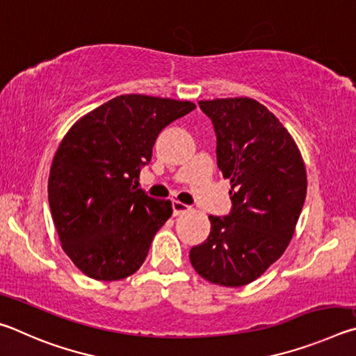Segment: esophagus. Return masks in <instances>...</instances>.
I'll use <instances>...</instances> for the list:
<instances>
[{
  "instance_id": "34e87169",
  "label": "esophagus",
  "mask_w": 356,
  "mask_h": 356,
  "mask_svg": "<svg viewBox=\"0 0 356 356\" xmlns=\"http://www.w3.org/2000/svg\"><path fill=\"white\" fill-rule=\"evenodd\" d=\"M190 210V207L186 206V204L180 202V201H172V215L177 216V215H182L186 213Z\"/></svg>"
}]
</instances>
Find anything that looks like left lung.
I'll list each match as a JSON object with an SVG mask.
<instances>
[{
    "label": "left lung",
    "mask_w": 356,
    "mask_h": 356,
    "mask_svg": "<svg viewBox=\"0 0 356 356\" xmlns=\"http://www.w3.org/2000/svg\"><path fill=\"white\" fill-rule=\"evenodd\" d=\"M213 124L216 163L231 180L232 209L210 215L207 240L190 250L204 280L240 287L257 280L286 251L303 209L306 170L278 118L248 97L201 100Z\"/></svg>",
    "instance_id": "1"
}]
</instances>
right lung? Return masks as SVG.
<instances>
[{"label":"right lung","instance_id":"add662e5","mask_svg":"<svg viewBox=\"0 0 356 356\" xmlns=\"http://www.w3.org/2000/svg\"><path fill=\"white\" fill-rule=\"evenodd\" d=\"M196 108L191 102L125 94L72 125L53 159L48 202L65 254L97 281L134 275L172 213L134 184L156 136Z\"/></svg>","mask_w":356,"mask_h":356}]
</instances>
